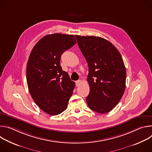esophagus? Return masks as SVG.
<instances>
[{
    "label": "esophagus",
    "mask_w": 152,
    "mask_h": 152,
    "mask_svg": "<svg viewBox=\"0 0 152 152\" xmlns=\"http://www.w3.org/2000/svg\"><path fill=\"white\" fill-rule=\"evenodd\" d=\"M80 83H81V81H80V80L76 81V86H79Z\"/></svg>",
    "instance_id": "esophagus-1"
}]
</instances>
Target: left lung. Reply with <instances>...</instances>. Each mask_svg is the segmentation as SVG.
<instances>
[{"label":"left lung","mask_w":152,"mask_h":152,"mask_svg":"<svg viewBox=\"0 0 152 152\" xmlns=\"http://www.w3.org/2000/svg\"><path fill=\"white\" fill-rule=\"evenodd\" d=\"M75 37L89 68L87 104L96 113H109L118 103L125 90L126 71L121 55L111 42L103 38Z\"/></svg>","instance_id":"obj_1"}]
</instances>
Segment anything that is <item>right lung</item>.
I'll list each match as a JSON object with an SVG mask.
<instances>
[{"mask_svg": "<svg viewBox=\"0 0 152 152\" xmlns=\"http://www.w3.org/2000/svg\"><path fill=\"white\" fill-rule=\"evenodd\" d=\"M76 43L73 35L50 34L33 48L27 64L26 80L29 93L38 106L48 114L66 110L75 86L60 66L62 54Z\"/></svg>", "mask_w": 152, "mask_h": 152, "instance_id": "right-lung-1", "label": "right lung"}]
</instances>
